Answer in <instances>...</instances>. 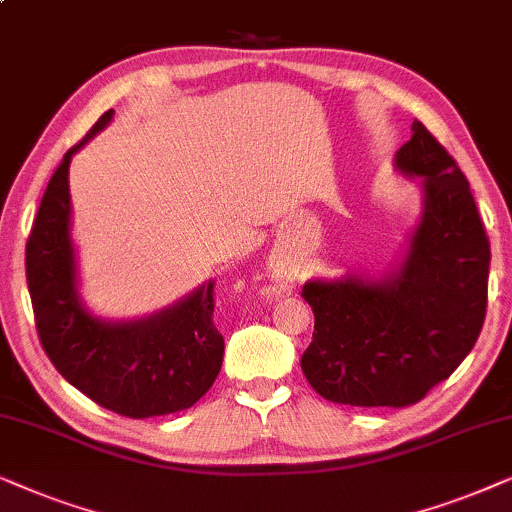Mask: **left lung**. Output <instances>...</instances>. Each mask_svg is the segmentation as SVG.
<instances>
[{
    "label": "left lung",
    "instance_id": "obj_1",
    "mask_svg": "<svg viewBox=\"0 0 512 512\" xmlns=\"http://www.w3.org/2000/svg\"><path fill=\"white\" fill-rule=\"evenodd\" d=\"M393 168L421 189L400 260L379 276L346 271L302 290L316 316L302 372L330 403H419L459 367L485 323L492 252L466 175L421 121Z\"/></svg>",
    "mask_w": 512,
    "mask_h": 512
}]
</instances>
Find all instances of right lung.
<instances>
[{"instance_id":"obj_1","label":"right lung","mask_w":512,"mask_h":512,"mask_svg":"<svg viewBox=\"0 0 512 512\" xmlns=\"http://www.w3.org/2000/svg\"><path fill=\"white\" fill-rule=\"evenodd\" d=\"M112 117L107 109L53 173L27 238L25 271L39 339L56 370L105 410L147 419L187 410L208 393L224 339L213 323V281L131 320L95 316L81 299L67 175L72 156Z\"/></svg>"}]
</instances>
